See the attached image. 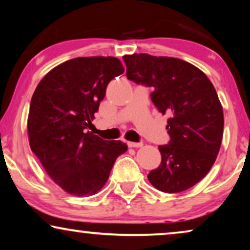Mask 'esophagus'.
<instances>
[{
	"mask_svg": "<svg viewBox=\"0 0 250 250\" xmlns=\"http://www.w3.org/2000/svg\"><path fill=\"white\" fill-rule=\"evenodd\" d=\"M127 146L129 148H141L143 146L142 142H127Z\"/></svg>",
	"mask_w": 250,
	"mask_h": 250,
	"instance_id": "obj_1",
	"label": "esophagus"
}]
</instances>
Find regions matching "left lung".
Here are the masks:
<instances>
[{
    "label": "left lung",
    "mask_w": 250,
    "mask_h": 250,
    "mask_svg": "<svg viewBox=\"0 0 250 250\" xmlns=\"http://www.w3.org/2000/svg\"><path fill=\"white\" fill-rule=\"evenodd\" d=\"M126 76L152 87L151 100L167 121L168 145L159 146L162 163L148 180L163 192L188 190L206 176L223 138V108L214 85L196 66L169 57H123Z\"/></svg>",
    "instance_id": "obj_1"
}]
</instances>
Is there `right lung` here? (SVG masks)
<instances>
[{
  "label": "right lung",
  "instance_id": "1",
  "mask_svg": "<svg viewBox=\"0 0 250 250\" xmlns=\"http://www.w3.org/2000/svg\"><path fill=\"white\" fill-rule=\"evenodd\" d=\"M123 73L117 58H75L50 70L34 92L27 121L30 149L51 179L73 196L100 191L127 150L122 141L87 131L109 82Z\"/></svg>",
  "mask_w": 250,
  "mask_h": 250
}]
</instances>
